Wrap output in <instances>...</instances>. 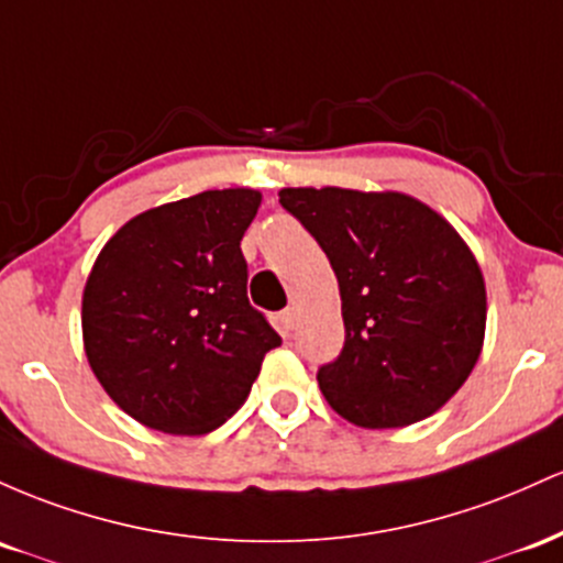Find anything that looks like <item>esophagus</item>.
I'll return each instance as SVG.
<instances>
[{
	"label": "esophagus",
	"instance_id": "esophagus-1",
	"mask_svg": "<svg viewBox=\"0 0 563 563\" xmlns=\"http://www.w3.org/2000/svg\"><path fill=\"white\" fill-rule=\"evenodd\" d=\"M295 321H298V313H295V308H284L279 313V330L282 334H289L295 330Z\"/></svg>",
	"mask_w": 563,
	"mask_h": 563
}]
</instances>
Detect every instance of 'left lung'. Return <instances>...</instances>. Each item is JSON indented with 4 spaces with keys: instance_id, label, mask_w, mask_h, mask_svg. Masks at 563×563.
I'll return each instance as SVG.
<instances>
[{
    "instance_id": "1",
    "label": "left lung",
    "mask_w": 563,
    "mask_h": 563,
    "mask_svg": "<svg viewBox=\"0 0 563 563\" xmlns=\"http://www.w3.org/2000/svg\"><path fill=\"white\" fill-rule=\"evenodd\" d=\"M279 201L340 284L345 345L316 375L327 404L377 431L431 418L482 356L486 287L468 244L399 191L282 188Z\"/></svg>"
}]
</instances>
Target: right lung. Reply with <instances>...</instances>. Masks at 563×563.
Here are the masks:
<instances>
[{"mask_svg":"<svg viewBox=\"0 0 563 563\" xmlns=\"http://www.w3.org/2000/svg\"><path fill=\"white\" fill-rule=\"evenodd\" d=\"M261 191L223 188L145 210L100 250L81 338L119 409L162 433H210L247 401L282 338L247 300L242 236Z\"/></svg>","mask_w":563,"mask_h":563,"instance_id":"obj_1","label":"right lung"}]
</instances>
